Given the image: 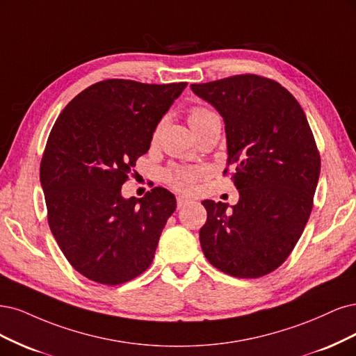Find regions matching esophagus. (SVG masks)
I'll return each mask as SVG.
<instances>
[{"mask_svg":"<svg viewBox=\"0 0 356 356\" xmlns=\"http://www.w3.org/2000/svg\"><path fill=\"white\" fill-rule=\"evenodd\" d=\"M188 204H191V200H188L185 197H177V209L179 210L185 207V205H188Z\"/></svg>","mask_w":356,"mask_h":356,"instance_id":"34e87169","label":"esophagus"}]
</instances>
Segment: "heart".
Instances as JSON below:
<instances>
[{"mask_svg": "<svg viewBox=\"0 0 356 356\" xmlns=\"http://www.w3.org/2000/svg\"><path fill=\"white\" fill-rule=\"evenodd\" d=\"M214 117V113L209 109L195 106L189 111V124L200 122ZM158 133V130H156ZM155 133V136H156ZM201 177V170L198 168H188V167H171L164 171V179L168 185L173 186L181 192H192L195 189V183Z\"/></svg>", "mask_w": 356, "mask_h": 356, "instance_id": "heart-1", "label": "heart"}]
</instances>
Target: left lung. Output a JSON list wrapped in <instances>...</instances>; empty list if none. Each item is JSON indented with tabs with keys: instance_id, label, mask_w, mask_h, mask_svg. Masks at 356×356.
<instances>
[{
	"instance_id": "obj_1",
	"label": "left lung",
	"mask_w": 356,
	"mask_h": 356,
	"mask_svg": "<svg viewBox=\"0 0 356 356\" xmlns=\"http://www.w3.org/2000/svg\"><path fill=\"white\" fill-rule=\"evenodd\" d=\"M191 88L223 117L239 191L232 210L202 201L201 248L227 275L263 277L290 256L311 216L321 170L312 130L299 102L273 79L244 74Z\"/></svg>"
}]
</instances>
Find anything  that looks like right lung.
<instances>
[{
	"mask_svg": "<svg viewBox=\"0 0 356 356\" xmlns=\"http://www.w3.org/2000/svg\"><path fill=\"white\" fill-rule=\"evenodd\" d=\"M186 86L105 79L75 96L56 120L41 186L51 234L86 278L118 285L151 266L176 198L154 188L125 200L121 186Z\"/></svg>",
	"mask_w": 356,
	"mask_h": 356,
	"instance_id": "right-lung-1",
	"label": "right lung"
}]
</instances>
